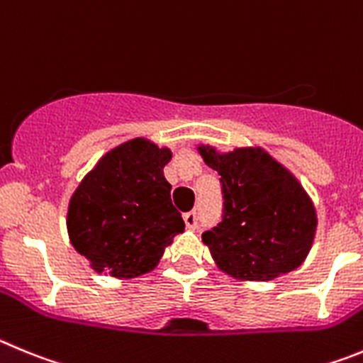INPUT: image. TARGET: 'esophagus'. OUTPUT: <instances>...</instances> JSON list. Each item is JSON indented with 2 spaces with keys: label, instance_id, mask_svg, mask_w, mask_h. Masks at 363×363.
I'll return each mask as SVG.
<instances>
[{
  "label": "esophagus",
  "instance_id": "esophagus-1",
  "mask_svg": "<svg viewBox=\"0 0 363 363\" xmlns=\"http://www.w3.org/2000/svg\"><path fill=\"white\" fill-rule=\"evenodd\" d=\"M184 224L188 230H197L199 228L197 211H188V213H184Z\"/></svg>",
  "mask_w": 363,
  "mask_h": 363
}]
</instances>
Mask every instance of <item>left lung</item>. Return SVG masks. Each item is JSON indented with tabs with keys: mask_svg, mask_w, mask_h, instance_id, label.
<instances>
[{
	"mask_svg": "<svg viewBox=\"0 0 363 363\" xmlns=\"http://www.w3.org/2000/svg\"><path fill=\"white\" fill-rule=\"evenodd\" d=\"M220 175L222 220L202 233L217 266L242 280H273L311 250L316 211L300 182L260 148H199Z\"/></svg>",
	"mask_w": 363,
	"mask_h": 363,
	"instance_id": "8db88e82",
	"label": "left lung"
}]
</instances>
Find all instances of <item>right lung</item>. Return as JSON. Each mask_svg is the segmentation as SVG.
I'll list each match as a JSON object with an SVG mask.
<instances>
[{
	"instance_id": "right-lung-1",
	"label": "right lung",
	"mask_w": 363,
	"mask_h": 363,
	"mask_svg": "<svg viewBox=\"0 0 363 363\" xmlns=\"http://www.w3.org/2000/svg\"><path fill=\"white\" fill-rule=\"evenodd\" d=\"M169 159L168 148L139 137L110 150L77 186L68 204V235L97 273L145 275L184 231L162 174Z\"/></svg>"
}]
</instances>
